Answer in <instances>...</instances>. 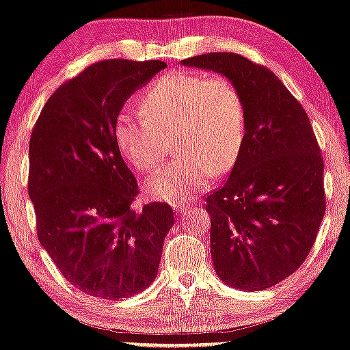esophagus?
Masks as SVG:
<instances>
[{
	"label": "esophagus",
	"mask_w": 350,
	"mask_h": 350,
	"mask_svg": "<svg viewBox=\"0 0 350 350\" xmlns=\"http://www.w3.org/2000/svg\"><path fill=\"white\" fill-rule=\"evenodd\" d=\"M174 208H175L176 211H180V213H187L189 206L187 204V202H175V204H174Z\"/></svg>",
	"instance_id": "esophagus-1"
}]
</instances>
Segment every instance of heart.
Here are the masks:
<instances>
[{"instance_id": "b5f03b06", "label": "heart", "mask_w": 350, "mask_h": 350, "mask_svg": "<svg viewBox=\"0 0 350 350\" xmlns=\"http://www.w3.org/2000/svg\"><path fill=\"white\" fill-rule=\"evenodd\" d=\"M141 113L116 116V148L129 165L150 174L170 152L176 136L180 155L146 183L152 200L182 201L239 161L247 135L245 103L226 76L176 72L142 94Z\"/></svg>"}]
</instances>
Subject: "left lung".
<instances>
[{"mask_svg":"<svg viewBox=\"0 0 350 350\" xmlns=\"http://www.w3.org/2000/svg\"><path fill=\"white\" fill-rule=\"evenodd\" d=\"M182 63L228 77L245 103L239 161L206 198L214 269L240 291L269 288L301 266L325 215V163L308 115L273 71L239 53Z\"/></svg>","mask_w":350,"mask_h":350,"instance_id":"8db88e82","label":"left lung"}]
</instances>
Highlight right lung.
Masks as SVG:
<instances>
[{"instance_id": "add662e5", "label": "right lung", "mask_w": 350, "mask_h": 350, "mask_svg": "<svg viewBox=\"0 0 350 350\" xmlns=\"http://www.w3.org/2000/svg\"><path fill=\"white\" fill-rule=\"evenodd\" d=\"M167 64L103 59L46 100L29 142V196L38 241L68 282L124 300L157 275L174 226L167 202L133 208L137 182L115 142L124 102Z\"/></svg>"}]
</instances>
